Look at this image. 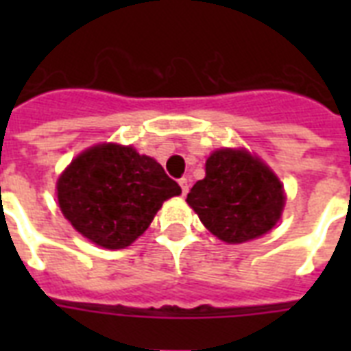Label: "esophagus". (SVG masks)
<instances>
[{
	"mask_svg": "<svg viewBox=\"0 0 351 351\" xmlns=\"http://www.w3.org/2000/svg\"><path fill=\"white\" fill-rule=\"evenodd\" d=\"M178 184H180V187H182V195H187V191H189V178H186V176H184V178H180V180H178Z\"/></svg>",
	"mask_w": 351,
	"mask_h": 351,
	"instance_id": "obj_1",
	"label": "esophagus"
}]
</instances>
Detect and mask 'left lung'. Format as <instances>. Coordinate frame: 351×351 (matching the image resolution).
<instances>
[{
  "mask_svg": "<svg viewBox=\"0 0 351 351\" xmlns=\"http://www.w3.org/2000/svg\"><path fill=\"white\" fill-rule=\"evenodd\" d=\"M187 204L215 237L240 244L267 233L284 208L282 184L245 151L220 149L206 162V178L187 193Z\"/></svg>",
  "mask_w": 351,
  "mask_h": 351,
  "instance_id": "1",
  "label": "left lung"
}]
</instances>
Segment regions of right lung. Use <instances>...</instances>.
Returning a JSON list of instances; mask_svg holds the SVG:
<instances>
[{
  "mask_svg": "<svg viewBox=\"0 0 351 351\" xmlns=\"http://www.w3.org/2000/svg\"><path fill=\"white\" fill-rule=\"evenodd\" d=\"M180 193L156 160L117 143L87 149L58 180V202L65 219L107 250L131 245L162 204Z\"/></svg>",
  "mask_w": 351,
  "mask_h": 351,
  "instance_id": "obj_1",
  "label": "right lung"
}]
</instances>
